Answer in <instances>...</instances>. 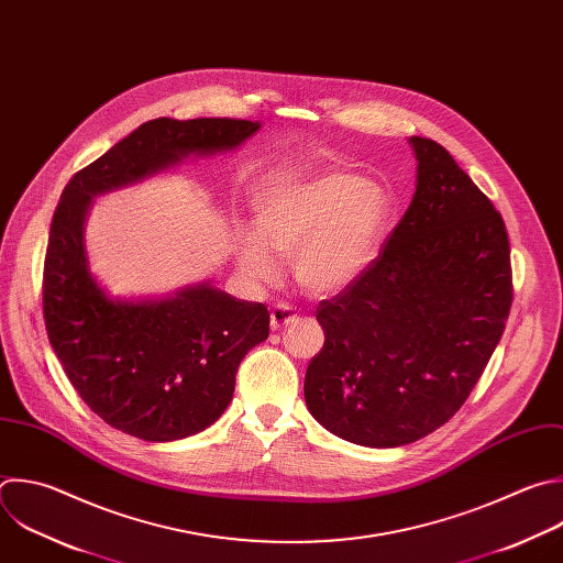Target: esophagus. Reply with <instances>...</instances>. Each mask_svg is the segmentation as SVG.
Instances as JSON below:
<instances>
[{"label":"esophagus","instance_id":"obj_1","mask_svg":"<svg viewBox=\"0 0 563 563\" xmlns=\"http://www.w3.org/2000/svg\"><path fill=\"white\" fill-rule=\"evenodd\" d=\"M269 318H272V331H278V329H283V327H287V324L298 320V316L294 313V309L289 305H276L272 309Z\"/></svg>","mask_w":563,"mask_h":563}]
</instances>
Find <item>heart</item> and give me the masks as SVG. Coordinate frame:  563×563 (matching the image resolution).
Wrapping results in <instances>:
<instances>
[{"label":"heart","instance_id":"heart-1","mask_svg":"<svg viewBox=\"0 0 563 563\" xmlns=\"http://www.w3.org/2000/svg\"><path fill=\"white\" fill-rule=\"evenodd\" d=\"M389 195L344 169L287 176L256 197V225L239 232V267L252 283H272L280 256H294L298 283L335 296L373 265L389 221Z\"/></svg>","mask_w":563,"mask_h":563}]
</instances>
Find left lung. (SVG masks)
I'll return each instance as SVG.
<instances>
[{
  "instance_id": "8db88e82",
  "label": "left lung",
  "mask_w": 563,
  "mask_h": 563,
  "mask_svg": "<svg viewBox=\"0 0 563 563\" xmlns=\"http://www.w3.org/2000/svg\"><path fill=\"white\" fill-rule=\"evenodd\" d=\"M409 145L413 201L366 274L320 302L324 344L305 373L316 422L371 449L411 444L457 413L512 302L499 212L440 143Z\"/></svg>"
}]
</instances>
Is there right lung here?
<instances>
[{"label": "right lung", "instance_id": "right-lung-1", "mask_svg": "<svg viewBox=\"0 0 563 563\" xmlns=\"http://www.w3.org/2000/svg\"><path fill=\"white\" fill-rule=\"evenodd\" d=\"M258 130L261 121L245 119H154L64 187L44 265L48 340L81 400L117 431L174 442L212 427L232 402L241 360L269 335V311L210 280L161 296H112L86 247L95 197L187 158L234 152Z\"/></svg>", "mask_w": 563, "mask_h": 563}]
</instances>
